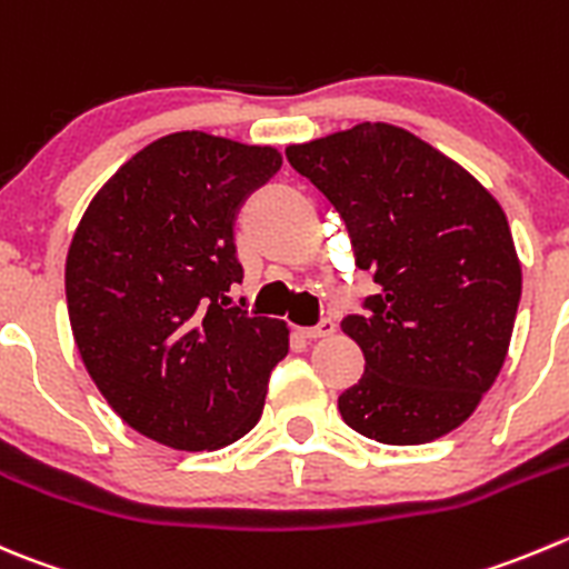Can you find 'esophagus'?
<instances>
[{"instance_id":"obj_1","label":"esophagus","mask_w":569,"mask_h":569,"mask_svg":"<svg viewBox=\"0 0 569 569\" xmlns=\"http://www.w3.org/2000/svg\"><path fill=\"white\" fill-rule=\"evenodd\" d=\"M336 330V322L330 317L319 319L317 325H311V328H300V336H306V339H325V336H330Z\"/></svg>"}]
</instances>
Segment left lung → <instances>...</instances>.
Instances as JSON below:
<instances>
[{
  "mask_svg": "<svg viewBox=\"0 0 569 569\" xmlns=\"http://www.w3.org/2000/svg\"><path fill=\"white\" fill-rule=\"evenodd\" d=\"M345 219L378 295L341 330L363 350L339 395L352 431L425 445L459 428L509 352L522 272L503 208L470 172L400 127L363 121L286 150Z\"/></svg>",
  "mask_w": 569,
  "mask_h": 569,
  "instance_id": "left-lung-1",
  "label": "left lung"
}]
</instances>
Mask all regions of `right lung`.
Returning a JSON list of instances; mask_svg holds the SVG:
<instances>
[{"label": "right lung", "instance_id": "obj_1", "mask_svg": "<svg viewBox=\"0 0 569 569\" xmlns=\"http://www.w3.org/2000/svg\"><path fill=\"white\" fill-rule=\"evenodd\" d=\"M280 169L272 147L186 130L132 156L88 206L66 258L71 333L132 431L217 450L261 419L289 352L280 319L230 306L236 217Z\"/></svg>", "mask_w": 569, "mask_h": 569}]
</instances>
